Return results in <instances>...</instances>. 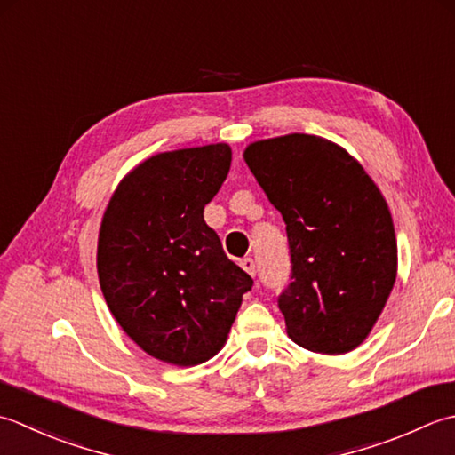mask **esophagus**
<instances>
[{
    "mask_svg": "<svg viewBox=\"0 0 455 455\" xmlns=\"http://www.w3.org/2000/svg\"><path fill=\"white\" fill-rule=\"evenodd\" d=\"M241 268H243V271L247 273V275H251V276H255V273H257V267H255V261L251 257H245V259H241Z\"/></svg>",
    "mask_w": 455,
    "mask_h": 455,
    "instance_id": "obj_1",
    "label": "esophagus"
}]
</instances>
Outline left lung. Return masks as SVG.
<instances>
[{"label": "left lung", "instance_id": "obj_1", "mask_svg": "<svg viewBox=\"0 0 455 455\" xmlns=\"http://www.w3.org/2000/svg\"><path fill=\"white\" fill-rule=\"evenodd\" d=\"M243 159L289 235L292 283L279 296L289 338L347 354L373 330L396 281L391 210L344 147L289 133L245 147Z\"/></svg>", "mask_w": 455, "mask_h": 455}]
</instances>
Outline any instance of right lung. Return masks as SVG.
Masks as SVG:
<instances>
[{
    "instance_id": "add662e5",
    "label": "right lung",
    "mask_w": 455,
    "mask_h": 455,
    "mask_svg": "<svg viewBox=\"0 0 455 455\" xmlns=\"http://www.w3.org/2000/svg\"><path fill=\"white\" fill-rule=\"evenodd\" d=\"M229 164L228 143L156 153L124 176L101 218L96 263L108 308L164 363L214 357L253 286L204 221Z\"/></svg>"
}]
</instances>
